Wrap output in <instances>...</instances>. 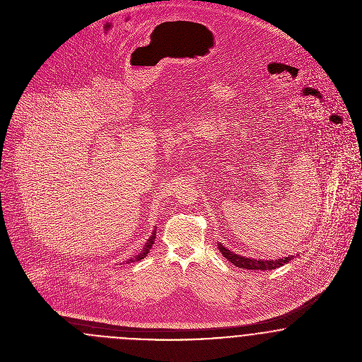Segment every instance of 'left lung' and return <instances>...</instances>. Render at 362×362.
Returning <instances> with one entry per match:
<instances>
[{"mask_svg": "<svg viewBox=\"0 0 362 362\" xmlns=\"http://www.w3.org/2000/svg\"><path fill=\"white\" fill-rule=\"evenodd\" d=\"M218 250L223 254V257L228 259L233 264H235L237 267H241V269H248V270H272V269L283 266L284 263H288L293 259V257L277 259V260H260V259L257 260V259L245 258V257L233 254L230 250H227L221 244H218Z\"/></svg>", "mask_w": 362, "mask_h": 362, "instance_id": "8db88e82", "label": "left lung"}]
</instances>
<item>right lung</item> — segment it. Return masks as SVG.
<instances>
[{
	"label": "right lung",
	"mask_w": 362,
	"mask_h": 362,
	"mask_svg": "<svg viewBox=\"0 0 362 362\" xmlns=\"http://www.w3.org/2000/svg\"><path fill=\"white\" fill-rule=\"evenodd\" d=\"M156 238V231L153 230V233H152V235H151V238L146 241V244H145V247H144V250L138 254V255H135L134 258L128 259V263H131V262H138V260H141V259L145 258L148 254H149V250L152 248V245H153V243H155Z\"/></svg>",
	"instance_id": "obj_1"
}]
</instances>
